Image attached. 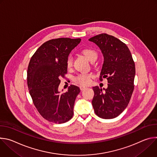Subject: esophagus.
Instances as JSON below:
<instances>
[{
	"instance_id": "1",
	"label": "esophagus",
	"mask_w": 157,
	"mask_h": 157,
	"mask_svg": "<svg viewBox=\"0 0 157 157\" xmlns=\"http://www.w3.org/2000/svg\"><path fill=\"white\" fill-rule=\"evenodd\" d=\"M86 88V86H80V89L81 91H82V90H84V89Z\"/></svg>"
}]
</instances>
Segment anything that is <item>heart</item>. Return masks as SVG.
Returning a JSON list of instances; mask_svg holds the SVG:
<instances>
[{
  "label": "heart",
  "instance_id": "obj_1",
  "mask_svg": "<svg viewBox=\"0 0 157 157\" xmlns=\"http://www.w3.org/2000/svg\"><path fill=\"white\" fill-rule=\"evenodd\" d=\"M82 54L91 62L96 61L98 58L97 52L92 49H84L82 52ZM67 65L68 67H70L72 65V58L71 56H69L68 59H67ZM90 75H80L78 76L75 78V81L82 85L88 84L91 81Z\"/></svg>",
  "mask_w": 157,
  "mask_h": 157
}]
</instances>
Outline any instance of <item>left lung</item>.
I'll use <instances>...</instances> for the list:
<instances>
[{"mask_svg":"<svg viewBox=\"0 0 157 157\" xmlns=\"http://www.w3.org/2000/svg\"><path fill=\"white\" fill-rule=\"evenodd\" d=\"M89 40L102 52L104 63L99 79L107 78L109 83L106 89L93 87V107L98 117L113 119L122 113L130 101L134 88L135 63L127 46L113 36L102 33Z\"/></svg>","mask_w":157,"mask_h":157,"instance_id":"8db88e82","label":"left lung"}]
</instances>
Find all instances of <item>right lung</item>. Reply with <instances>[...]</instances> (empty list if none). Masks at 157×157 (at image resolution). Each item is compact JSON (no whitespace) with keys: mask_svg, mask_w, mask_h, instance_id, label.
I'll return each mask as SVG.
<instances>
[{"mask_svg":"<svg viewBox=\"0 0 157 157\" xmlns=\"http://www.w3.org/2000/svg\"><path fill=\"white\" fill-rule=\"evenodd\" d=\"M81 40L69 38L50 40L38 48L30 61L27 70L30 94L39 113L50 122L64 123L73 116L79 87L71 85L68 91L61 94L58 87L60 77H64L68 71L69 55Z\"/></svg>","mask_w":157,"mask_h":157,"instance_id":"obj_1","label":"right lung"}]
</instances>
